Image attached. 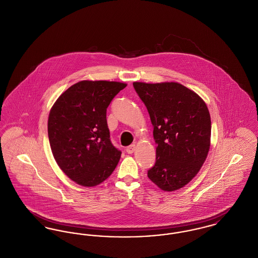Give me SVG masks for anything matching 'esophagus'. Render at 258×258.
Listing matches in <instances>:
<instances>
[{
    "label": "esophagus",
    "mask_w": 258,
    "mask_h": 258,
    "mask_svg": "<svg viewBox=\"0 0 258 258\" xmlns=\"http://www.w3.org/2000/svg\"><path fill=\"white\" fill-rule=\"evenodd\" d=\"M136 145H131V146H129V147H127V149H126V152L128 153V154H133L135 151H136Z\"/></svg>",
    "instance_id": "1"
}]
</instances>
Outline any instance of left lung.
Returning <instances> with one entry per match:
<instances>
[{
	"mask_svg": "<svg viewBox=\"0 0 258 258\" xmlns=\"http://www.w3.org/2000/svg\"><path fill=\"white\" fill-rule=\"evenodd\" d=\"M133 85L154 126L156 161L148 177L162 190L181 189L201 170L209 152L207 105L196 92L178 82Z\"/></svg>",
	"mask_w": 258,
	"mask_h": 258,
	"instance_id": "8db88e82",
	"label": "left lung"
}]
</instances>
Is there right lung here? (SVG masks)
<instances>
[{"instance_id": "add662e5", "label": "right lung", "mask_w": 258, "mask_h": 258, "mask_svg": "<svg viewBox=\"0 0 258 258\" xmlns=\"http://www.w3.org/2000/svg\"><path fill=\"white\" fill-rule=\"evenodd\" d=\"M126 83L83 80L69 87L52 104L48 135L62 172L83 187L103 183L114 171L121 152L109 139L106 108Z\"/></svg>"}]
</instances>
